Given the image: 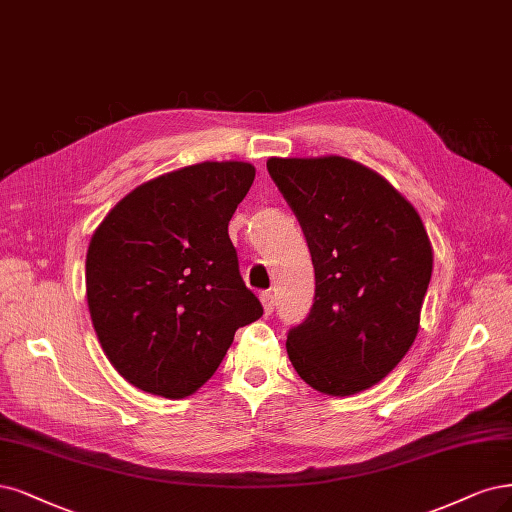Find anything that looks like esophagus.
Listing matches in <instances>:
<instances>
[{"mask_svg": "<svg viewBox=\"0 0 512 512\" xmlns=\"http://www.w3.org/2000/svg\"><path fill=\"white\" fill-rule=\"evenodd\" d=\"M260 303L264 307V315H271L273 309H275V296H273V292H262L260 294Z\"/></svg>", "mask_w": 512, "mask_h": 512, "instance_id": "obj_1", "label": "esophagus"}]
</instances>
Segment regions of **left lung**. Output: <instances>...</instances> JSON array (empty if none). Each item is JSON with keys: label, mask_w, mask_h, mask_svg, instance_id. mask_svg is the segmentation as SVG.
Segmentation results:
<instances>
[{"label": "left lung", "mask_w": 512, "mask_h": 512, "mask_svg": "<svg viewBox=\"0 0 512 512\" xmlns=\"http://www.w3.org/2000/svg\"><path fill=\"white\" fill-rule=\"evenodd\" d=\"M269 175L305 233L315 301L288 332V356L313 390H368L411 349L432 277L415 207L351 158H269Z\"/></svg>", "instance_id": "8db88e82"}]
</instances>
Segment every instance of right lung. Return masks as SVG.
Returning <instances> with one entry per match:
<instances>
[{
	"label": "right lung",
	"mask_w": 512,
	"mask_h": 512,
	"mask_svg": "<svg viewBox=\"0 0 512 512\" xmlns=\"http://www.w3.org/2000/svg\"><path fill=\"white\" fill-rule=\"evenodd\" d=\"M250 163H199L137 186L93 233L86 301L97 339L142 392L186 398L216 373L262 305L228 237Z\"/></svg>",
	"instance_id": "right-lung-1"
}]
</instances>
